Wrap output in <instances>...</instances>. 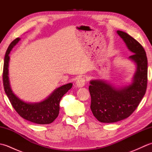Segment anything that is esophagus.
<instances>
[{"label": "esophagus", "instance_id": "obj_1", "mask_svg": "<svg viewBox=\"0 0 152 152\" xmlns=\"http://www.w3.org/2000/svg\"><path fill=\"white\" fill-rule=\"evenodd\" d=\"M86 84V80L83 78H80L78 80L76 81V85L78 88H82L85 86Z\"/></svg>", "mask_w": 152, "mask_h": 152}]
</instances>
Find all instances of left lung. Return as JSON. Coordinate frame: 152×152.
Returning a JSON list of instances; mask_svg holds the SVG:
<instances>
[{"label":"left lung","instance_id":"8db88e82","mask_svg":"<svg viewBox=\"0 0 152 152\" xmlns=\"http://www.w3.org/2000/svg\"><path fill=\"white\" fill-rule=\"evenodd\" d=\"M132 56L128 59L136 66L131 82L115 86L107 80L96 79L89 82L91 108L93 115L102 123H114L132 114L146 91L148 59L141 44L127 33L117 31Z\"/></svg>","mask_w":152,"mask_h":152}]
</instances>
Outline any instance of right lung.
<instances>
[{
    "instance_id": "right-lung-1",
    "label": "right lung",
    "mask_w": 152,
    "mask_h": 152,
    "mask_svg": "<svg viewBox=\"0 0 152 152\" xmlns=\"http://www.w3.org/2000/svg\"><path fill=\"white\" fill-rule=\"evenodd\" d=\"M21 38H18L10 44L6 51L3 68V85L9 101L18 114L25 119L37 124H50L56 119L59 113V103L63 96L72 88V83H69L56 89L43 101L38 102H27L23 101L13 92L9 80L10 56L12 48Z\"/></svg>"
}]
</instances>
